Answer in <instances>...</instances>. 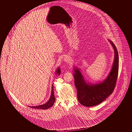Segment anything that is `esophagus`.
<instances>
[{
    "label": "esophagus",
    "mask_w": 132,
    "mask_h": 132,
    "mask_svg": "<svg viewBox=\"0 0 132 132\" xmlns=\"http://www.w3.org/2000/svg\"><path fill=\"white\" fill-rule=\"evenodd\" d=\"M64 61L66 63H69L71 61V58L69 56H66L64 58Z\"/></svg>",
    "instance_id": "34e87169"
}]
</instances>
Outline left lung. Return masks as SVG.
I'll list each match as a JSON object with an SVG mask.
<instances>
[{
  "instance_id": "obj_1",
  "label": "left lung",
  "mask_w": 132,
  "mask_h": 132,
  "mask_svg": "<svg viewBox=\"0 0 132 132\" xmlns=\"http://www.w3.org/2000/svg\"><path fill=\"white\" fill-rule=\"evenodd\" d=\"M114 50V61L111 70L102 82L98 84H88L77 68H73L75 85L77 92V98L82 105L89 107L102 103L112 94L116 86L119 72V60L118 50L111 40H108Z\"/></svg>"
}]
</instances>
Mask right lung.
<instances>
[{"label":"right lung","instance_id":"right-lung-1","mask_svg":"<svg viewBox=\"0 0 132 132\" xmlns=\"http://www.w3.org/2000/svg\"><path fill=\"white\" fill-rule=\"evenodd\" d=\"M60 68H58L57 69L56 71V74H59V75H60ZM55 102V98L54 96V88H53V85H52V92H51V94L50 98L49 99V100H48V102L44 104H42V105H37V106H29L30 108H35V109H46L48 108H51V106H53V104H54Z\"/></svg>","mask_w":132,"mask_h":132}]
</instances>
